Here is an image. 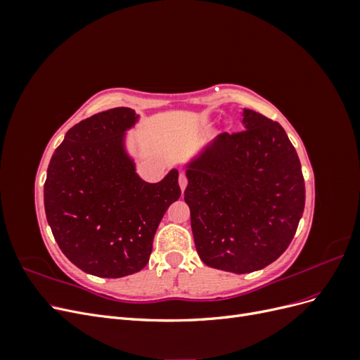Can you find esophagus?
<instances>
[{
	"label": "esophagus",
	"instance_id": "esophagus-1",
	"mask_svg": "<svg viewBox=\"0 0 360 360\" xmlns=\"http://www.w3.org/2000/svg\"><path fill=\"white\" fill-rule=\"evenodd\" d=\"M179 184H180V189L181 191H184V189H186V186H188V177H186V174H184V172L179 174Z\"/></svg>",
	"mask_w": 360,
	"mask_h": 360
}]
</instances>
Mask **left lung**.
<instances>
[{"label":"left lung","instance_id":"8db88e82","mask_svg":"<svg viewBox=\"0 0 360 360\" xmlns=\"http://www.w3.org/2000/svg\"><path fill=\"white\" fill-rule=\"evenodd\" d=\"M191 163L184 201L202 263L250 274L278 259L304 209L300 160L285 130L252 110Z\"/></svg>","mask_w":360,"mask_h":360}]
</instances>
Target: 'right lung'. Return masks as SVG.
<instances>
[{"label": "right lung", "instance_id": "obj_1", "mask_svg": "<svg viewBox=\"0 0 360 360\" xmlns=\"http://www.w3.org/2000/svg\"><path fill=\"white\" fill-rule=\"evenodd\" d=\"M138 115L114 108L75 124L56 148L43 189L46 219L61 252L101 278L143 270L168 207L180 198L179 172L141 180L123 148Z\"/></svg>", "mask_w": 360, "mask_h": 360}]
</instances>
